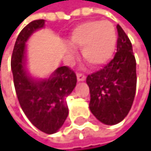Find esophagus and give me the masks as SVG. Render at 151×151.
Here are the masks:
<instances>
[{
	"label": "esophagus",
	"instance_id": "1",
	"mask_svg": "<svg viewBox=\"0 0 151 151\" xmlns=\"http://www.w3.org/2000/svg\"><path fill=\"white\" fill-rule=\"evenodd\" d=\"M76 78H77V81H84L86 79V76L82 74H77L76 75Z\"/></svg>",
	"mask_w": 151,
	"mask_h": 151
}]
</instances>
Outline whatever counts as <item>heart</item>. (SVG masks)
Masks as SVG:
<instances>
[{"label": "heart", "mask_w": 151, "mask_h": 151, "mask_svg": "<svg viewBox=\"0 0 151 151\" xmlns=\"http://www.w3.org/2000/svg\"><path fill=\"white\" fill-rule=\"evenodd\" d=\"M69 43L73 47L82 48V56L91 66L98 68L111 60L117 45V33L114 24L109 22L91 21L73 29ZM74 55L72 47L68 48Z\"/></svg>", "instance_id": "obj_1"}]
</instances>
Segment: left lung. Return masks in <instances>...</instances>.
I'll use <instances>...</instances> for the list:
<instances>
[{
  "instance_id": "left-lung-1",
  "label": "left lung",
  "mask_w": 151,
  "mask_h": 151,
  "mask_svg": "<svg viewBox=\"0 0 151 151\" xmlns=\"http://www.w3.org/2000/svg\"><path fill=\"white\" fill-rule=\"evenodd\" d=\"M117 52L114 59L86 82L90 88V110L105 125L120 123L132 108L136 91V61L128 36L117 24Z\"/></svg>"
}]
</instances>
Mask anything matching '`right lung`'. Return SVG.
<instances>
[{"label": "right lung", "mask_w": 151, "mask_h": 151, "mask_svg": "<svg viewBox=\"0 0 151 151\" xmlns=\"http://www.w3.org/2000/svg\"><path fill=\"white\" fill-rule=\"evenodd\" d=\"M44 24V19H37L21 31L13 49L11 70L19 105L27 118L41 132L53 134L62 127L69 114L66 98L76 87V76L66 66L57 68L44 78L32 76L28 70L27 41Z\"/></svg>", "instance_id": "add662e5"}]
</instances>
